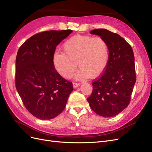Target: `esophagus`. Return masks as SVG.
<instances>
[{"mask_svg":"<svg viewBox=\"0 0 152 152\" xmlns=\"http://www.w3.org/2000/svg\"><path fill=\"white\" fill-rule=\"evenodd\" d=\"M80 86V83H77V82H73V88H77V87H79Z\"/></svg>","mask_w":152,"mask_h":152,"instance_id":"esophagus-1","label":"esophagus"}]
</instances>
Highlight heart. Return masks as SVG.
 I'll return each instance as SVG.
<instances>
[{"label": "heart", "instance_id": "obj_1", "mask_svg": "<svg viewBox=\"0 0 152 152\" xmlns=\"http://www.w3.org/2000/svg\"><path fill=\"white\" fill-rule=\"evenodd\" d=\"M63 49L64 53L54 54L53 60L57 72L65 79L71 77L78 64L80 68L75 75L77 80L99 76L108 64V45L102 37L73 36L63 44Z\"/></svg>", "mask_w": 152, "mask_h": 152}]
</instances>
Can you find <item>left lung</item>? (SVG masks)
Segmentation results:
<instances>
[{
  "label": "left lung",
  "instance_id": "1",
  "mask_svg": "<svg viewBox=\"0 0 152 152\" xmlns=\"http://www.w3.org/2000/svg\"><path fill=\"white\" fill-rule=\"evenodd\" d=\"M90 33L107 41L109 58L104 72L92 84L93 92L87 99L96 114L112 117L129 104L136 82L134 53L131 45L117 34L104 28Z\"/></svg>",
  "mask_w": 152,
  "mask_h": 152
}]
</instances>
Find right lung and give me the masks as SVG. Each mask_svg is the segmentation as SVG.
Returning <instances> with one entry per match:
<instances>
[{"label":"right lung","mask_w":152,"mask_h":152,"mask_svg":"<svg viewBox=\"0 0 152 152\" xmlns=\"http://www.w3.org/2000/svg\"><path fill=\"white\" fill-rule=\"evenodd\" d=\"M72 30L37 34L21 45L16 59V88L28 111L41 120L57 117L65 109L73 85L54 69L57 45Z\"/></svg>","instance_id":"right-lung-1"}]
</instances>
